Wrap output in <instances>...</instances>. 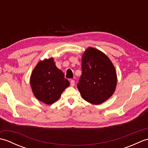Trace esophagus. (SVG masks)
I'll return each instance as SVG.
<instances>
[{
    "label": "esophagus",
    "mask_w": 148,
    "mask_h": 148,
    "mask_svg": "<svg viewBox=\"0 0 148 148\" xmlns=\"http://www.w3.org/2000/svg\"><path fill=\"white\" fill-rule=\"evenodd\" d=\"M70 84H71V86H74V84H75V81H74V80L71 79V81H70Z\"/></svg>",
    "instance_id": "34e87169"
}]
</instances>
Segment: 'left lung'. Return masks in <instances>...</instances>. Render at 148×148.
Returning <instances> with one entry per match:
<instances>
[{
	"label": "left lung",
	"instance_id": "obj_1",
	"mask_svg": "<svg viewBox=\"0 0 148 148\" xmlns=\"http://www.w3.org/2000/svg\"><path fill=\"white\" fill-rule=\"evenodd\" d=\"M81 69L82 74L77 87L83 99L100 104L112 95L117 83L116 72L105 54L88 48L83 55Z\"/></svg>",
	"mask_w": 148,
	"mask_h": 148
}]
</instances>
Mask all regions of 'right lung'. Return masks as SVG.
<instances>
[{"label": "right lung", "instance_id": "right-lung-1", "mask_svg": "<svg viewBox=\"0 0 148 148\" xmlns=\"http://www.w3.org/2000/svg\"><path fill=\"white\" fill-rule=\"evenodd\" d=\"M30 84L36 98L46 104H51L61 96L70 83L64 74L56 67L53 58L40 61L30 77Z\"/></svg>", "mask_w": 148, "mask_h": 148}]
</instances>
